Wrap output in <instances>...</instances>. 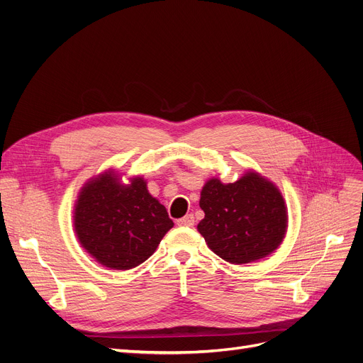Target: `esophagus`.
<instances>
[{"mask_svg":"<svg viewBox=\"0 0 363 363\" xmlns=\"http://www.w3.org/2000/svg\"><path fill=\"white\" fill-rule=\"evenodd\" d=\"M194 223H195V217H194V214H186L184 217H182V218H179V220H177V224H179V226H186V228H191V226H194Z\"/></svg>","mask_w":363,"mask_h":363,"instance_id":"obj_1","label":"esophagus"}]
</instances>
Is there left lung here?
<instances>
[{
  "label": "left lung",
  "instance_id": "8db88e82",
  "mask_svg": "<svg viewBox=\"0 0 363 363\" xmlns=\"http://www.w3.org/2000/svg\"><path fill=\"white\" fill-rule=\"evenodd\" d=\"M198 230L210 250L232 264H245L278 248L286 232V206L273 183L257 172L235 183H205Z\"/></svg>",
  "mask_w": 363,
  "mask_h": 363
}]
</instances>
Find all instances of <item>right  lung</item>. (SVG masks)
<instances>
[{"label": "right lung", "instance_id": "obj_1", "mask_svg": "<svg viewBox=\"0 0 363 363\" xmlns=\"http://www.w3.org/2000/svg\"><path fill=\"white\" fill-rule=\"evenodd\" d=\"M74 221L81 245L100 264L116 270L146 262L174 226L165 206L147 192L142 177L124 186L112 172L84 186Z\"/></svg>", "mask_w": 363, "mask_h": 363}]
</instances>
